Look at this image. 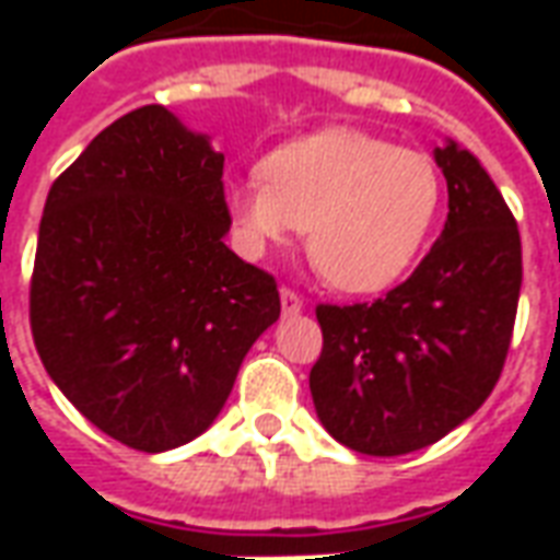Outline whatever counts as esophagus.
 Here are the masks:
<instances>
[{"label":"esophagus","instance_id":"obj_1","mask_svg":"<svg viewBox=\"0 0 560 560\" xmlns=\"http://www.w3.org/2000/svg\"><path fill=\"white\" fill-rule=\"evenodd\" d=\"M281 312L284 315H300L303 312V296L293 293L291 288H281Z\"/></svg>","mask_w":560,"mask_h":560}]
</instances>
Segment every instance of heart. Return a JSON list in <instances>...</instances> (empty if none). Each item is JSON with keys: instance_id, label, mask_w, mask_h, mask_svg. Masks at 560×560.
Listing matches in <instances>:
<instances>
[{"instance_id": "b5f03b06", "label": "heart", "mask_w": 560, "mask_h": 560, "mask_svg": "<svg viewBox=\"0 0 560 560\" xmlns=\"http://www.w3.org/2000/svg\"><path fill=\"white\" fill-rule=\"evenodd\" d=\"M441 173L420 149L357 128H317L267 152L260 176L224 185V209L248 252L305 228L317 272L345 293L408 276L441 212Z\"/></svg>"}]
</instances>
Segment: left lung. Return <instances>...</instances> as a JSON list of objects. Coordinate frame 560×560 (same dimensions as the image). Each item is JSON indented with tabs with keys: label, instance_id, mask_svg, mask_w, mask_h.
Listing matches in <instances>:
<instances>
[{
	"label": "left lung",
	"instance_id": "8db88e82",
	"mask_svg": "<svg viewBox=\"0 0 560 560\" xmlns=\"http://www.w3.org/2000/svg\"><path fill=\"white\" fill-rule=\"evenodd\" d=\"M434 161L450 212L411 279L372 305H317L315 411L339 444L365 456H405L462 425L489 399L513 336L516 219L456 140L434 147Z\"/></svg>",
	"mask_w": 560,
	"mask_h": 560
}]
</instances>
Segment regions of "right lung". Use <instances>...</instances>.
<instances>
[{
  "label": "right lung",
  "instance_id": "add662e5",
  "mask_svg": "<svg viewBox=\"0 0 560 560\" xmlns=\"http://www.w3.org/2000/svg\"><path fill=\"white\" fill-rule=\"evenodd\" d=\"M224 155L147 104L107 126L50 188L30 291L47 375L92 425L143 453L215 422L276 279L224 245Z\"/></svg>",
  "mask_w": 560,
  "mask_h": 560
}]
</instances>
